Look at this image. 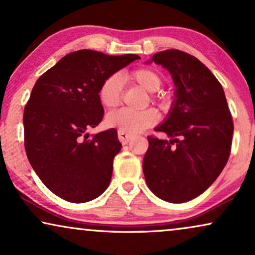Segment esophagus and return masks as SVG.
Segmentation results:
<instances>
[{"mask_svg":"<svg viewBox=\"0 0 255 255\" xmlns=\"http://www.w3.org/2000/svg\"><path fill=\"white\" fill-rule=\"evenodd\" d=\"M132 138H133V135L132 134L127 133V132H124V131H118V139H120V141L123 145L128 144V141L132 140Z\"/></svg>","mask_w":255,"mask_h":255,"instance_id":"esophagus-1","label":"esophagus"}]
</instances>
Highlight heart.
I'll return each instance as SVG.
<instances>
[{
    "instance_id": "heart-1",
    "label": "heart",
    "mask_w": 255,
    "mask_h": 255,
    "mask_svg": "<svg viewBox=\"0 0 255 255\" xmlns=\"http://www.w3.org/2000/svg\"><path fill=\"white\" fill-rule=\"evenodd\" d=\"M128 82L138 86L139 88L152 93L151 100L160 104L166 103V96L156 93L162 86V78L155 69L149 67H140L128 72L127 76ZM123 94V83L117 74H113L104 80L99 90L101 103L108 109H114L120 106ZM159 114L155 109L148 108L142 111H131L121 109L108 115L107 124L110 128H118L127 133H138L158 123Z\"/></svg>"
}]
</instances>
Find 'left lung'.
<instances>
[{
	"instance_id": "left-lung-1",
	"label": "left lung",
	"mask_w": 255,
	"mask_h": 255,
	"mask_svg": "<svg viewBox=\"0 0 255 255\" xmlns=\"http://www.w3.org/2000/svg\"><path fill=\"white\" fill-rule=\"evenodd\" d=\"M152 60L170 72L176 100L155 128L172 139L148 135L142 170L153 194L183 203L204 193L222 173L231 152L233 121L222 85L197 58L170 48Z\"/></svg>"
}]
</instances>
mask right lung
<instances>
[{"label": "right lung", "mask_w": 255, "mask_h": 255, "mask_svg": "<svg viewBox=\"0 0 255 255\" xmlns=\"http://www.w3.org/2000/svg\"><path fill=\"white\" fill-rule=\"evenodd\" d=\"M137 59V54L76 51L37 80L24 108V146L38 177L57 196L85 203L109 186L114 158L122 147L117 131L89 138L87 130L103 118L102 82Z\"/></svg>", "instance_id": "1"}]
</instances>
